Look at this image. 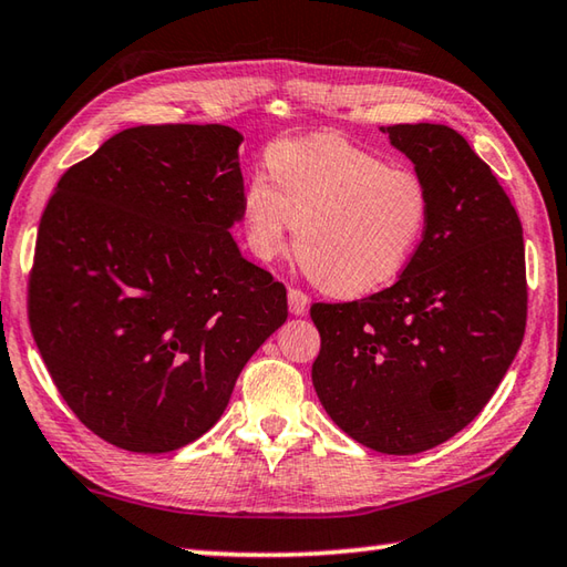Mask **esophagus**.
<instances>
[{"mask_svg": "<svg viewBox=\"0 0 567 567\" xmlns=\"http://www.w3.org/2000/svg\"><path fill=\"white\" fill-rule=\"evenodd\" d=\"M287 302H290V312L297 317H302L309 309V297L302 290H297V287H290V292H287Z\"/></svg>", "mask_w": 567, "mask_h": 567, "instance_id": "1", "label": "esophagus"}]
</instances>
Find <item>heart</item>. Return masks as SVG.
<instances>
[{
    "label": "heart",
    "mask_w": 567,
    "mask_h": 567,
    "mask_svg": "<svg viewBox=\"0 0 567 567\" xmlns=\"http://www.w3.org/2000/svg\"><path fill=\"white\" fill-rule=\"evenodd\" d=\"M268 172L243 194V226L255 258L272 260L295 230V250L327 292L353 297L395 280L430 224L423 176L337 135L275 144Z\"/></svg>",
    "instance_id": "obj_1"
}]
</instances>
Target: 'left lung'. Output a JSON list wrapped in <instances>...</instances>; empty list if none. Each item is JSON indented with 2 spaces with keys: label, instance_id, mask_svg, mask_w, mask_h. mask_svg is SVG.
Masks as SVG:
<instances>
[{
  "label": "left lung",
  "instance_id": "left-lung-1",
  "mask_svg": "<svg viewBox=\"0 0 567 567\" xmlns=\"http://www.w3.org/2000/svg\"><path fill=\"white\" fill-rule=\"evenodd\" d=\"M430 192V224L398 282L309 309L321 349L312 383L361 445L417 454L482 413L526 331L524 228L457 130L381 127Z\"/></svg>",
  "mask_w": 567,
  "mask_h": 567
}]
</instances>
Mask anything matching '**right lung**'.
<instances>
[{
    "label": "right lung",
    "instance_id": "add662e5",
    "mask_svg": "<svg viewBox=\"0 0 567 567\" xmlns=\"http://www.w3.org/2000/svg\"><path fill=\"white\" fill-rule=\"evenodd\" d=\"M240 132L122 130L61 176L39 224L29 324L63 401L110 445L159 454L218 423L287 290L243 258Z\"/></svg>",
    "mask_w": 567,
    "mask_h": 567
}]
</instances>
